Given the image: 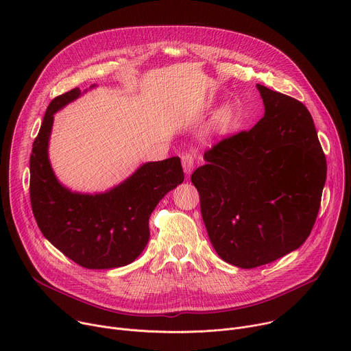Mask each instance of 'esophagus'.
<instances>
[{
	"mask_svg": "<svg viewBox=\"0 0 351 351\" xmlns=\"http://www.w3.org/2000/svg\"><path fill=\"white\" fill-rule=\"evenodd\" d=\"M182 167H183V171L186 173V176H190L193 169H194V156L193 154H183L182 156Z\"/></svg>",
	"mask_w": 351,
	"mask_h": 351,
	"instance_id": "esophagus-1",
	"label": "esophagus"
}]
</instances>
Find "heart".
<instances>
[{
    "instance_id": "heart-1",
    "label": "heart",
    "mask_w": 351,
    "mask_h": 351,
    "mask_svg": "<svg viewBox=\"0 0 351 351\" xmlns=\"http://www.w3.org/2000/svg\"><path fill=\"white\" fill-rule=\"evenodd\" d=\"M233 123V110L230 106H223L214 117L213 128L218 133H226Z\"/></svg>"
}]
</instances>
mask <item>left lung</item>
Returning <instances> with one entry per match:
<instances>
[{"mask_svg":"<svg viewBox=\"0 0 351 351\" xmlns=\"http://www.w3.org/2000/svg\"><path fill=\"white\" fill-rule=\"evenodd\" d=\"M264 118L204 153L191 182L218 256L239 268L297 250L315 223L326 158L303 103L257 84Z\"/></svg>","mask_w":351,"mask_h":351,"instance_id":"obj_1","label":"left lung"}]
</instances>
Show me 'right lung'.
Returning a JSON list of instances; mask_svg holds the SVG:
<instances>
[{
    "label": "right lung",
    "instance_id": "obj_1",
    "mask_svg": "<svg viewBox=\"0 0 351 351\" xmlns=\"http://www.w3.org/2000/svg\"><path fill=\"white\" fill-rule=\"evenodd\" d=\"M80 95L76 87L56 97L45 111L30 156L32 210L44 237L80 267L119 268L143 253L149 215L184 175L180 158L172 157L143 164L106 193L83 194L62 186L48 160V141L54 114Z\"/></svg>",
    "mask_w": 351,
    "mask_h": 351
}]
</instances>
